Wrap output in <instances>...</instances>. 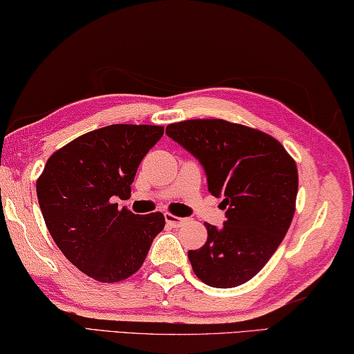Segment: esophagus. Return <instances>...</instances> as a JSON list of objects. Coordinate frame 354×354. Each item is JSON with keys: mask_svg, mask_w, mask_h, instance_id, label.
<instances>
[{"mask_svg": "<svg viewBox=\"0 0 354 354\" xmlns=\"http://www.w3.org/2000/svg\"><path fill=\"white\" fill-rule=\"evenodd\" d=\"M165 219H166V223L171 225V227H182V225L187 223V219H185V218L174 216V215H169V213H166Z\"/></svg>", "mask_w": 354, "mask_h": 354, "instance_id": "obj_1", "label": "esophagus"}]
</instances>
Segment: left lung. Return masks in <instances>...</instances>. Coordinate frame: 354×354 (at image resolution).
Masks as SVG:
<instances>
[{
    "label": "left lung",
    "instance_id": "1",
    "mask_svg": "<svg viewBox=\"0 0 354 354\" xmlns=\"http://www.w3.org/2000/svg\"><path fill=\"white\" fill-rule=\"evenodd\" d=\"M166 135L199 160L208 191L223 198L221 229L205 223V245L188 251L194 274L210 287L252 279L286 236L298 193L297 165L273 136L223 119H193Z\"/></svg>",
    "mask_w": 354,
    "mask_h": 354
}]
</instances>
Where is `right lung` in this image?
Wrapping results in <instances>:
<instances>
[{
  "mask_svg": "<svg viewBox=\"0 0 354 354\" xmlns=\"http://www.w3.org/2000/svg\"><path fill=\"white\" fill-rule=\"evenodd\" d=\"M165 129L108 125L56 150L37 180V199L50 235L64 256L98 282L124 281L141 268L165 227L163 213L119 210L138 166Z\"/></svg>",
  "mask_w": 354,
  "mask_h": 354,
  "instance_id": "obj_1",
  "label": "right lung"
}]
</instances>
